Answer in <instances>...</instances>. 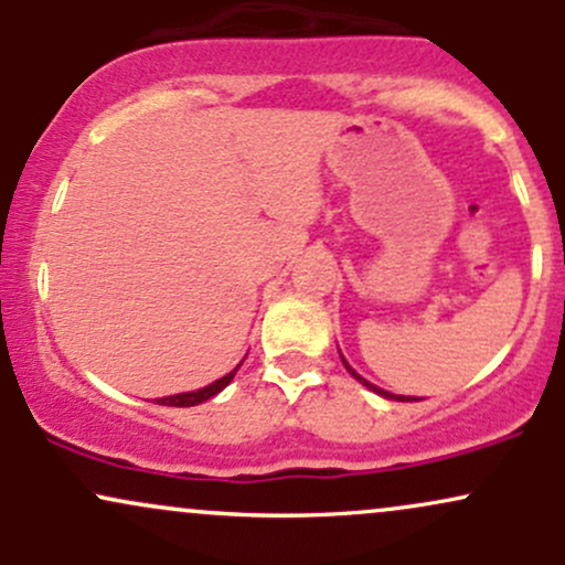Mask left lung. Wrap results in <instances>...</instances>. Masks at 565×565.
<instances>
[{
	"label": "left lung",
	"mask_w": 565,
	"mask_h": 565,
	"mask_svg": "<svg viewBox=\"0 0 565 565\" xmlns=\"http://www.w3.org/2000/svg\"><path fill=\"white\" fill-rule=\"evenodd\" d=\"M342 364H345V369H348V372H350V374H353V377H355V380H359V382H361V385H366V387H369V391H374V393H377V395H385V398H393V401H419V398H412V395H395V393H387V391H382V387H377V385H372V382H366L364 377H361V374H355V372H353V366H350L345 359H342Z\"/></svg>",
	"instance_id": "1"
}]
</instances>
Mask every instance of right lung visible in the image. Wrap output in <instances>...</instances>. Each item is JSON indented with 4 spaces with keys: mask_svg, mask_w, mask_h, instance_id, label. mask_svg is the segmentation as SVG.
I'll return each mask as SVG.
<instances>
[{
    "mask_svg": "<svg viewBox=\"0 0 565 565\" xmlns=\"http://www.w3.org/2000/svg\"><path fill=\"white\" fill-rule=\"evenodd\" d=\"M238 366H242V364H238ZM238 366L233 369V372L225 374V377H220V380L212 382V385L201 387V391L178 393V395H167V398H159L157 404H161V406H199V404H204V401H210L212 395H217L220 391H223V387H228V385H231V380L236 377Z\"/></svg>",
    "mask_w": 565,
    "mask_h": 565,
    "instance_id": "obj_1",
    "label": "right lung"
}]
</instances>
